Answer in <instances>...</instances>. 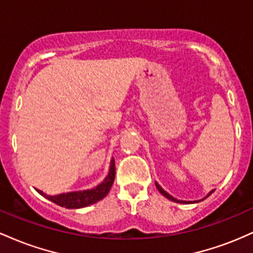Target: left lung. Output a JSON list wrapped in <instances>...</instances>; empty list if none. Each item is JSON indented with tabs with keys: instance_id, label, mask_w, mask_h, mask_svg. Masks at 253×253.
I'll return each mask as SVG.
<instances>
[{
	"instance_id": "8db88e82",
	"label": "left lung",
	"mask_w": 253,
	"mask_h": 253,
	"mask_svg": "<svg viewBox=\"0 0 253 253\" xmlns=\"http://www.w3.org/2000/svg\"><path fill=\"white\" fill-rule=\"evenodd\" d=\"M156 187H157V189H158L159 191H161V194H162V195L167 197V199L171 200V201H175V202H178V203H191V201H179V200H176V199H173L172 196L169 195V194H168L167 191H165V190L163 189V188L161 187V185H159V184H157V183H156ZM211 194H213V191H211V193H210V195H211ZM210 195H208V196H210ZM202 200H205V199H202ZM195 202H199V201H195Z\"/></svg>"
}]
</instances>
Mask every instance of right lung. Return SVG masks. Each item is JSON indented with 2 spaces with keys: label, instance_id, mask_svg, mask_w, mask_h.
Wrapping results in <instances>:
<instances>
[{
  "label": "right lung",
  "instance_id": "1",
  "mask_svg": "<svg viewBox=\"0 0 253 253\" xmlns=\"http://www.w3.org/2000/svg\"><path fill=\"white\" fill-rule=\"evenodd\" d=\"M115 178V164L114 159H112V163H110V170L108 176L106 177V179L98 184L96 188L89 190H83V191H74V193H66V194H59V195L50 196L43 194L42 191L38 190L39 194H42L46 197L47 200H50L56 205L60 206V207L69 208V210H76V208H83L86 206L94 205L100 200H102L107 194L109 193L110 187H112L113 182Z\"/></svg>",
  "mask_w": 253,
  "mask_h": 253
}]
</instances>
